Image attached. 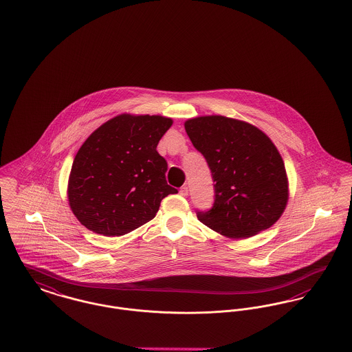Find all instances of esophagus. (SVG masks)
Segmentation results:
<instances>
[{"mask_svg":"<svg viewBox=\"0 0 352 352\" xmlns=\"http://www.w3.org/2000/svg\"><path fill=\"white\" fill-rule=\"evenodd\" d=\"M179 194L182 195V197H187L188 195V187L182 186L179 188Z\"/></svg>","mask_w":352,"mask_h":352,"instance_id":"1","label":"esophagus"}]
</instances>
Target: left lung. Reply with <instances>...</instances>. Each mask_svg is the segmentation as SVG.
<instances>
[{"mask_svg": "<svg viewBox=\"0 0 352 352\" xmlns=\"http://www.w3.org/2000/svg\"><path fill=\"white\" fill-rule=\"evenodd\" d=\"M185 129L215 182L212 208L197 212L198 219L230 239L271 228L287 206L289 178L269 137L254 124L223 116L190 118Z\"/></svg>", "mask_w": 352, "mask_h": 352, "instance_id": "left-lung-1", "label": "left lung"}]
</instances>
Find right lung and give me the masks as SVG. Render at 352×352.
<instances>
[{
    "label": "right lung",
    "mask_w": 352,
    "mask_h": 352,
    "mask_svg": "<svg viewBox=\"0 0 352 352\" xmlns=\"http://www.w3.org/2000/svg\"><path fill=\"white\" fill-rule=\"evenodd\" d=\"M173 120L124 113L94 130L77 151L67 199L85 228L121 236L151 221L161 201L178 190L166 182L157 145Z\"/></svg>",
    "instance_id": "add662e5"
}]
</instances>
